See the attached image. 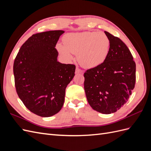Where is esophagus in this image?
<instances>
[{"mask_svg":"<svg viewBox=\"0 0 151 151\" xmlns=\"http://www.w3.org/2000/svg\"><path fill=\"white\" fill-rule=\"evenodd\" d=\"M83 72V71H82L81 69H80V68L79 67H76V74H81V73Z\"/></svg>","mask_w":151,"mask_h":151,"instance_id":"34e87169","label":"esophagus"}]
</instances>
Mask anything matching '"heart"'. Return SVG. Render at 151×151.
<instances>
[{
    "label": "heart",
    "instance_id": "obj_1",
    "mask_svg": "<svg viewBox=\"0 0 151 151\" xmlns=\"http://www.w3.org/2000/svg\"><path fill=\"white\" fill-rule=\"evenodd\" d=\"M110 42L103 32H83L70 33L63 38V46L57 45V49L65 60L72 59V54H77V60L86 68L101 65L106 58Z\"/></svg>",
    "mask_w": 151,
    "mask_h": 151
}]
</instances>
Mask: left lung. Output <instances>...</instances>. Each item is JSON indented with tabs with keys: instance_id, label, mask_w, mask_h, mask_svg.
<instances>
[{
	"instance_id": "8db88e82",
	"label": "left lung",
	"mask_w": 151,
	"mask_h": 151,
	"mask_svg": "<svg viewBox=\"0 0 151 151\" xmlns=\"http://www.w3.org/2000/svg\"><path fill=\"white\" fill-rule=\"evenodd\" d=\"M110 45L101 65L84 74V90L90 106L103 114L116 112L127 103L136 80V65L130 50L116 36L104 31Z\"/></svg>"
}]
</instances>
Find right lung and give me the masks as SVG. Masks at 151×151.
<instances>
[{
	"instance_id": "1",
	"label": "right lung",
	"mask_w": 151,
	"mask_h": 151,
	"mask_svg": "<svg viewBox=\"0 0 151 151\" xmlns=\"http://www.w3.org/2000/svg\"><path fill=\"white\" fill-rule=\"evenodd\" d=\"M64 31L32 35L22 45L14 62L16 90L30 111L49 117L60 111L65 88L75 75L76 65L57 61L56 44Z\"/></svg>"
}]
</instances>
